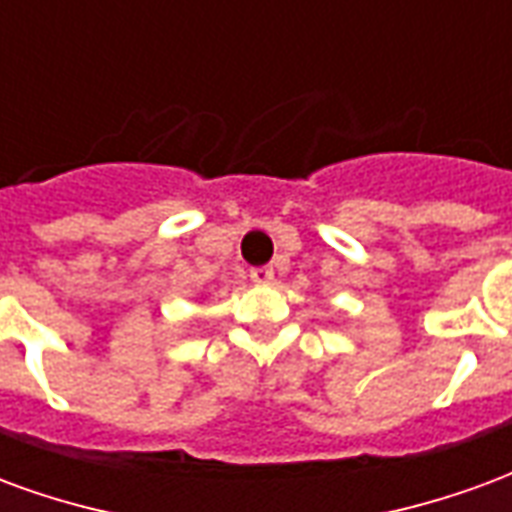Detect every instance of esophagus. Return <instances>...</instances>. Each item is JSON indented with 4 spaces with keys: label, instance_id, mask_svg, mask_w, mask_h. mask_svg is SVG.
Instances as JSON below:
<instances>
[{
    "label": "esophagus",
    "instance_id": "1",
    "mask_svg": "<svg viewBox=\"0 0 512 512\" xmlns=\"http://www.w3.org/2000/svg\"><path fill=\"white\" fill-rule=\"evenodd\" d=\"M249 277H252V282H257V285H271V282H274V268L257 266L249 271Z\"/></svg>",
    "mask_w": 512,
    "mask_h": 512
}]
</instances>
